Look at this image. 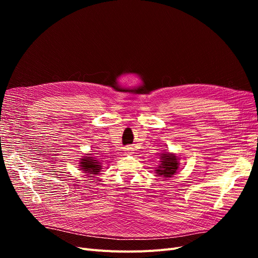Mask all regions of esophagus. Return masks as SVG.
I'll use <instances>...</instances> for the list:
<instances>
[{"instance_id":"34e87169","label":"esophagus","mask_w":258,"mask_h":258,"mask_svg":"<svg viewBox=\"0 0 258 258\" xmlns=\"http://www.w3.org/2000/svg\"><path fill=\"white\" fill-rule=\"evenodd\" d=\"M124 153H126L127 155H131L134 152H132L131 147H126V148H124Z\"/></svg>"}]
</instances>
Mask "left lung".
I'll return each instance as SVG.
<instances>
[{"label": "left lung", "mask_w": 258, "mask_h": 258, "mask_svg": "<svg viewBox=\"0 0 258 258\" xmlns=\"http://www.w3.org/2000/svg\"><path fill=\"white\" fill-rule=\"evenodd\" d=\"M161 163L156 170V173L158 175H162L163 177H171L178 168V160L174 154H162L161 155Z\"/></svg>", "instance_id": "8db88e82"}]
</instances>
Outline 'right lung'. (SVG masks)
I'll return each mask as SVG.
<instances>
[{
    "label": "right lung",
    "instance_id": "1",
    "mask_svg": "<svg viewBox=\"0 0 258 258\" xmlns=\"http://www.w3.org/2000/svg\"><path fill=\"white\" fill-rule=\"evenodd\" d=\"M81 167L85 173L87 174H98L101 170V166L97 160H93L92 157H84L81 159Z\"/></svg>",
    "mask_w": 258,
    "mask_h": 258
}]
</instances>
